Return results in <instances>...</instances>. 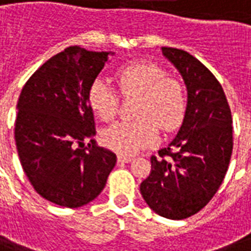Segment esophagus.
I'll return each mask as SVG.
<instances>
[{"instance_id":"esophagus-1","label":"esophagus","mask_w":251,"mask_h":251,"mask_svg":"<svg viewBox=\"0 0 251 251\" xmlns=\"http://www.w3.org/2000/svg\"><path fill=\"white\" fill-rule=\"evenodd\" d=\"M118 163H130V161L133 160V157L130 156H125V155H118Z\"/></svg>"}]
</instances>
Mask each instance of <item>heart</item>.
Returning a JSON list of instances; mask_svg holds the SVG:
<instances>
[{"instance_id": "heart-1", "label": "heart", "mask_w": 251, "mask_h": 251, "mask_svg": "<svg viewBox=\"0 0 251 251\" xmlns=\"http://www.w3.org/2000/svg\"><path fill=\"white\" fill-rule=\"evenodd\" d=\"M116 82L124 98L137 96V120L117 122L104 131L102 142L121 155H135L156 143L157 127L164 133L178 129L186 113L187 98L183 84L167 76L163 68L147 62H133L116 73ZM88 102L99 117L109 121L117 114L120 95L109 82L96 78L88 88Z\"/></svg>"}]
</instances>
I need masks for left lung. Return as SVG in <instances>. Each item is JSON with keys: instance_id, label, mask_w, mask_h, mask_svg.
Wrapping results in <instances>:
<instances>
[{"instance_id": "8db88e82", "label": "left lung", "mask_w": 251, "mask_h": 251, "mask_svg": "<svg viewBox=\"0 0 251 251\" xmlns=\"http://www.w3.org/2000/svg\"><path fill=\"white\" fill-rule=\"evenodd\" d=\"M187 88L185 118L176 138L151 156V173L141 183L150 208L172 220L201 211L222 185L233 150L229 104L222 84L182 49L161 48Z\"/></svg>"}]
</instances>
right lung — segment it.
<instances>
[{"label":"right lung","instance_id":"add662e5","mask_svg":"<svg viewBox=\"0 0 251 251\" xmlns=\"http://www.w3.org/2000/svg\"><path fill=\"white\" fill-rule=\"evenodd\" d=\"M108 54L69 47L33 73L18 100L14 135L22 168L37 194L58 206L76 208L94 201L117 161L92 139L88 102V88Z\"/></svg>","mask_w":251,"mask_h":251}]
</instances>
